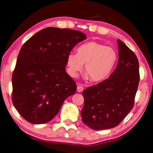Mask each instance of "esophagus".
<instances>
[{
  "label": "esophagus",
  "instance_id": "esophagus-1",
  "mask_svg": "<svg viewBox=\"0 0 153 153\" xmlns=\"http://www.w3.org/2000/svg\"><path fill=\"white\" fill-rule=\"evenodd\" d=\"M83 90H84L83 87L81 86V85H78V86H77V91H78L79 93H81Z\"/></svg>",
  "mask_w": 153,
  "mask_h": 153
}]
</instances>
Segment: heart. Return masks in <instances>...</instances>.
Returning a JSON list of instances; mask_svg holds the SVG:
<instances>
[{
	"label": "heart",
	"mask_w": 153,
	"mask_h": 153,
	"mask_svg": "<svg viewBox=\"0 0 153 153\" xmlns=\"http://www.w3.org/2000/svg\"><path fill=\"white\" fill-rule=\"evenodd\" d=\"M114 48L96 42H89L81 45L76 53H70L66 63L70 73L76 76L85 65V73L93 82L106 79L113 71L117 60Z\"/></svg>",
	"instance_id": "obj_1"
}]
</instances>
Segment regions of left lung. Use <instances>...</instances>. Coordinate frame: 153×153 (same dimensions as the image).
<instances>
[{
    "label": "left lung",
    "instance_id": "obj_1",
    "mask_svg": "<svg viewBox=\"0 0 153 153\" xmlns=\"http://www.w3.org/2000/svg\"><path fill=\"white\" fill-rule=\"evenodd\" d=\"M119 59L109 78L82 91V121L93 130L117 126L132 110L140 74L138 58L121 40L117 39Z\"/></svg>",
    "mask_w": 153,
    "mask_h": 153
}]
</instances>
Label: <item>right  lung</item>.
Listing matches in <instances>:
<instances>
[{
	"label": "right lung",
	"instance_id": "add662e5",
	"mask_svg": "<svg viewBox=\"0 0 153 153\" xmlns=\"http://www.w3.org/2000/svg\"><path fill=\"white\" fill-rule=\"evenodd\" d=\"M85 39L86 35L79 31L50 27L21 47L12 76V101L27 121L50 122L64 100L76 92V83L66 72V58Z\"/></svg>",
	"mask_w": 153,
	"mask_h": 153
}]
</instances>
